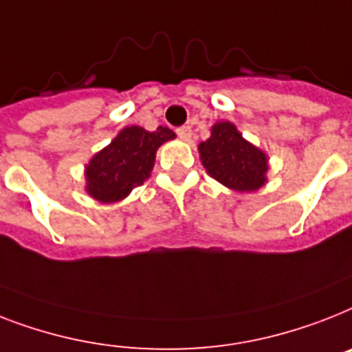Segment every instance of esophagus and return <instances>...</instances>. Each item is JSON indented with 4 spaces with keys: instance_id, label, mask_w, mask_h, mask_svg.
<instances>
[{
    "instance_id": "34e87169",
    "label": "esophagus",
    "mask_w": 352,
    "mask_h": 352,
    "mask_svg": "<svg viewBox=\"0 0 352 352\" xmlns=\"http://www.w3.org/2000/svg\"><path fill=\"white\" fill-rule=\"evenodd\" d=\"M177 135L181 137L182 141H190L191 139V126H181V128H177Z\"/></svg>"
}]
</instances>
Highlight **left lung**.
<instances>
[{
  "label": "left lung",
  "mask_w": 352,
  "mask_h": 352,
  "mask_svg": "<svg viewBox=\"0 0 352 352\" xmlns=\"http://www.w3.org/2000/svg\"><path fill=\"white\" fill-rule=\"evenodd\" d=\"M199 151L206 171L231 190L255 191L265 182L267 159L231 122H217Z\"/></svg>",
  "instance_id": "8db88e82"
}]
</instances>
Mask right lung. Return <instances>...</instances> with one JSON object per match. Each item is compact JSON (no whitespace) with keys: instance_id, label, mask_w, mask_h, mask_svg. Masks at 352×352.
<instances>
[{"instance_id":"right-lung-1","label":"right lung","mask_w":352,"mask_h":352,"mask_svg":"<svg viewBox=\"0 0 352 352\" xmlns=\"http://www.w3.org/2000/svg\"><path fill=\"white\" fill-rule=\"evenodd\" d=\"M173 137L175 133L166 126L155 131L141 126L124 128L87 166L88 193L101 202L124 199L150 177L157 148Z\"/></svg>"}]
</instances>
